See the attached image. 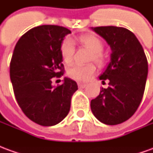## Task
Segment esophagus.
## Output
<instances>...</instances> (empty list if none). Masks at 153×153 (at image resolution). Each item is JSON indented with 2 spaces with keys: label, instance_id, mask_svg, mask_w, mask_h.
I'll return each mask as SVG.
<instances>
[{
  "label": "esophagus",
  "instance_id": "1",
  "mask_svg": "<svg viewBox=\"0 0 153 153\" xmlns=\"http://www.w3.org/2000/svg\"><path fill=\"white\" fill-rule=\"evenodd\" d=\"M78 86H79V88H84L87 86V84L83 83H78Z\"/></svg>",
  "mask_w": 153,
  "mask_h": 153
}]
</instances>
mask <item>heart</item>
Here are the masks:
<instances>
[{
    "label": "heart",
    "instance_id": "b5f03b06",
    "mask_svg": "<svg viewBox=\"0 0 153 153\" xmlns=\"http://www.w3.org/2000/svg\"><path fill=\"white\" fill-rule=\"evenodd\" d=\"M80 44L86 47L91 51L89 60H93L97 65H102L104 62L102 51L103 44L99 38L92 34H86L80 36L79 38ZM60 53L62 59L66 64H70L73 61L74 47L70 41H65L61 46ZM95 65L93 64H88L85 65H73L68 69V75L74 80L78 81H87L92 77L95 72Z\"/></svg>",
    "mask_w": 153,
    "mask_h": 153
}]
</instances>
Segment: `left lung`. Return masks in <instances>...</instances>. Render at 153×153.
<instances>
[{"instance_id":"left-lung-1","label":"left lung","mask_w":153,"mask_h":153,"mask_svg":"<svg viewBox=\"0 0 153 153\" xmlns=\"http://www.w3.org/2000/svg\"><path fill=\"white\" fill-rule=\"evenodd\" d=\"M111 49V61L99 77L107 88L91 101L92 112L105 125L121 124L134 115L144 93L148 65L138 38L127 28L115 26L92 28Z\"/></svg>"}]
</instances>
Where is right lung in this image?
Instances as JSON below:
<instances>
[{
  "mask_svg": "<svg viewBox=\"0 0 153 153\" xmlns=\"http://www.w3.org/2000/svg\"><path fill=\"white\" fill-rule=\"evenodd\" d=\"M71 32L58 25H42L19 38L13 52L10 76L15 98L25 115L42 126H52L65 118L75 81L65 78L61 85L51 79L64 74L60 53L64 38Z\"/></svg>",
  "mask_w": 153,
  "mask_h": 153,
  "instance_id": "1",
  "label": "right lung"
}]
</instances>
